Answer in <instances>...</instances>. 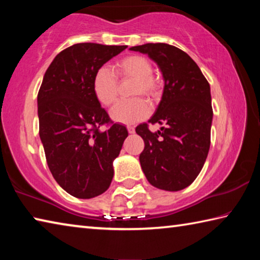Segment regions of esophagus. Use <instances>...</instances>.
<instances>
[{"instance_id": "34e87169", "label": "esophagus", "mask_w": 260, "mask_h": 260, "mask_svg": "<svg viewBox=\"0 0 260 260\" xmlns=\"http://www.w3.org/2000/svg\"><path fill=\"white\" fill-rule=\"evenodd\" d=\"M127 131H128L129 134H133L134 132H135V128H134L133 126H127Z\"/></svg>"}]
</instances>
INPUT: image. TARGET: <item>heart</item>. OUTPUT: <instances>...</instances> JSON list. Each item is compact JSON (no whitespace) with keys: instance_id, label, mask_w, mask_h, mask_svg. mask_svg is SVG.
<instances>
[{"instance_id":"heart-1","label":"heart","mask_w":260,"mask_h":260,"mask_svg":"<svg viewBox=\"0 0 260 260\" xmlns=\"http://www.w3.org/2000/svg\"><path fill=\"white\" fill-rule=\"evenodd\" d=\"M117 76L135 80L133 95H144L148 99H155L158 94V82L152 78V65L147 58L139 55L124 57L116 64ZM93 91L95 98L104 107H110L117 100L118 82L113 72L108 67H101L93 79ZM150 112V107L143 99L117 103L110 111V117L116 122L131 125L146 118Z\"/></svg>"}]
</instances>
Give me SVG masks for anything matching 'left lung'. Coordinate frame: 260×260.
<instances>
[{
  "label": "left lung",
  "instance_id": "1",
  "mask_svg": "<svg viewBox=\"0 0 260 260\" xmlns=\"http://www.w3.org/2000/svg\"><path fill=\"white\" fill-rule=\"evenodd\" d=\"M155 61L164 89L151 124L164 125L150 132L147 124L136 127L144 141L140 164L153 187L167 191L187 188L197 178L208 157L212 105L208 80L186 52L167 43L131 47Z\"/></svg>",
  "mask_w": 260,
  "mask_h": 260
}]
</instances>
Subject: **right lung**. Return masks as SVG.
<instances>
[{
	"label": "right lung",
	"mask_w": 260,
	"mask_h": 260,
	"mask_svg": "<svg viewBox=\"0 0 260 260\" xmlns=\"http://www.w3.org/2000/svg\"><path fill=\"white\" fill-rule=\"evenodd\" d=\"M126 48L77 43L60 51L43 76L39 134L52 177L77 199H93L110 187L113 160L128 136L119 124L100 129L110 118L93 91L96 71Z\"/></svg>",
	"instance_id": "add662e5"
}]
</instances>
